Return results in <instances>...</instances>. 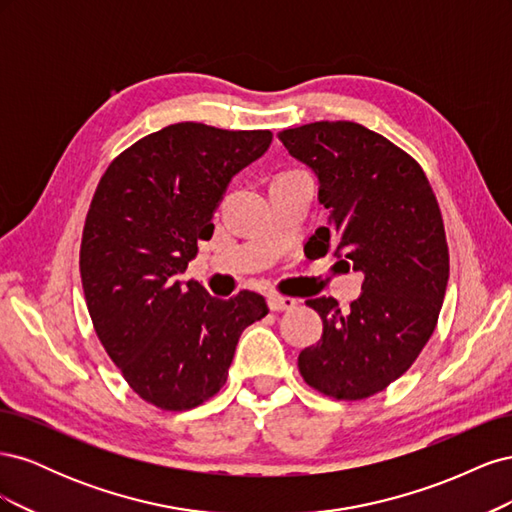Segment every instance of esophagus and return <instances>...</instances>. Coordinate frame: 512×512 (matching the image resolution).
Wrapping results in <instances>:
<instances>
[{
    "label": "esophagus",
    "instance_id": "esophagus-1",
    "mask_svg": "<svg viewBox=\"0 0 512 512\" xmlns=\"http://www.w3.org/2000/svg\"><path fill=\"white\" fill-rule=\"evenodd\" d=\"M297 299L292 297H282V294H271L269 297V307L273 309V312H286V309H292L297 307Z\"/></svg>",
    "mask_w": 512,
    "mask_h": 512
}]
</instances>
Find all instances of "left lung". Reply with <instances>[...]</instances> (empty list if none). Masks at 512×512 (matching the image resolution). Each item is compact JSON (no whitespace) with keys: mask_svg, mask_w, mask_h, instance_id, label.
<instances>
[{"mask_svg":"<svg viewBox=\"0 0 512 512\" xmlns=\"http://www.w3.org/2000/svg\"><path fill=\"white\" fill-rule=\"evenodd\" d=\"M318 179L327 209L307 245L365 275L348 312L333 297L307 299L322 337L299 354L303 380L335 399L386 389L436 329L448 284V247L438 200L406 151L354 121H316L277 134Z\"/></svg>","mask_w":512,"mask_h":512,"instance_id":"8db88e82","label":"left lung"}]
</instances>
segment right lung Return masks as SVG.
<instances>
[{
	"label": "right lung",
	"instance_id": "add662e5",
	"mask_svg": "<svg viewBox=\"0 0 512 512\" xmlns=\"http://www.w3.org/2000/svg\"><path fill=\"white\" fill-rule=\"evenodd\" d=\"M271 141L269 130L173 123L115 158L91 200L81 243L91 322L134 393L162 410L218 393L241 333L269 314L262 294L215 299L177 275L211 239L232 177Z\"/></svg>",
	"mask_w": 512,
	"mask_h": 512
}]
</instances>
